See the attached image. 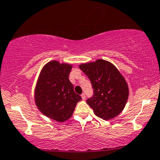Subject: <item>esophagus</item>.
<instances>
[{"mask_svg":"<svg viewBox=\"0 0 160 160\" xmlns=\"http://www.w3.org/2000/svg\"><path fill=\"white\" fill-rule=\"evenodd\" d=\"M81 97H82V100H85V95L84 93H82V94H81Z\"/></svg>","mask_w":160,"mask_h":160,"instance_id":"1","label":"esophagus"}]
</instances>
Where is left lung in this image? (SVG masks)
<instances>
[{
    "mask_svg": "<svg viewBox=\"0 0 160 160\" xmlns=\"http://www.w3.org/2000/svg\"><path fill=\"white\" fill-rule=\"evenodd\" d=\"M79 67L91 80L93 95L87 103L96 115L105 120L118 116L125 108L129 96L127 82L118 69L103 59Z\"/></svg>",
    "mask_w": 160,
    "mask_h": 160,
    "instance_id": "8db88e82",
    "label": "left lung"
}]
</instances>
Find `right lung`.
<instances>
[{
  "mask_svg": "<svg viewBox=\"0 0 160 160\" xmlns=\"http://www.w3.org/2000/svg\"><path fill=\"white\" fill-rule=\"evenodd\" d=\"M72 67L57 61L47 63L35 87V101L38 109L57 122L70 118L78 102L82 99L69 80Z\"/></svg>",
  "mask_w": 160,
  "mask_h": 160,
  "instance_id": "add662e5",
  "label": "right lung"
}]
</instances>
